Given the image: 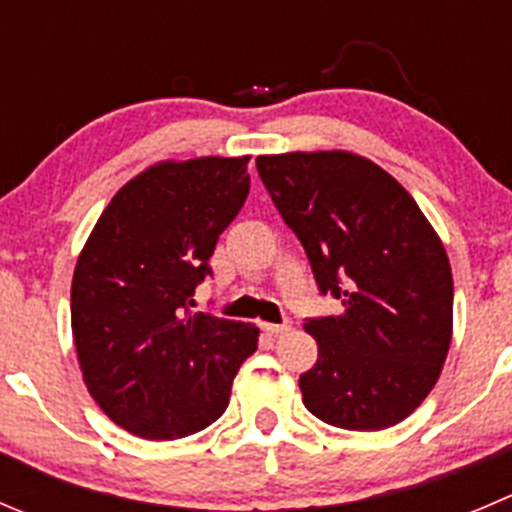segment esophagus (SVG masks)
Here are the masks:
<instances>
[{
	"label": "esophagus",
	"instance_id": "esophagus-1",
	"mask_svg": "<svg viewBox=\"0 0 512 512\" xmlns=\"http://www.w3.org/2000/svg\"><path fill=\"white\" fill-rule=\"evenodd\" d=\"M262 330H265L270 337H280L290 330V325H287V322L285 325H272V322H265V325H262Z\"/></svg>",
	"mask_w": 512,
	"mask_h": 512
}]
</instances>
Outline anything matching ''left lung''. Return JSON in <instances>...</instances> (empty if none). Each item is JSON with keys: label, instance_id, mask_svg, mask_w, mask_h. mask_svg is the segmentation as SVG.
<instances>
[{"label": "left lung", "instance_id": "obj_1", "mask_svg": "<svg viewBox=\"0 0 512 512\" xmlns=\"http://www.w3.org/2000/svg\"><path fill=\"white\" fill-rule=\"evenodd\" d=\"M257 172L300 237L322 295L302 403L322 423L385 430L420 408L453 340V272L438 232L393 175L345 150L260 155Z\"/></svg>", "mask_w": 512, "mask_h": 512}]
</instances>
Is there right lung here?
<instances>
[{
  "label": "right lung",
  "mask_w": 512,
  "mask_h": 512,
  "mask_svg": "<svg viewBox=\"0 0 512 512\" xmlns=\"http://www.w3.org/2000/svg\"><path fill=\"white\" fill-rule=\"evenodd\" d=\"M250 157L162 160L89 232L72 277V335L94 403L145 440H177L227 410L257 350L250 322L192 312L217 237L250 192Z\"/></svg>",
  "instance_id": "obj_1"
}]
</instances>
